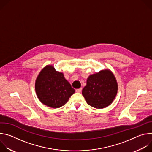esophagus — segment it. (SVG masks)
<instances>
[{
  "instance_id": "obj_1",
  "label": "esophagus",
  "mask_w": 152,
  "mask_h": 152,
  "mask_svg": "<svg viewBox=\"0 0 152 152\" xmlns=\"http://www.w3.org/2000/svg\"><path fill=\"white\" fill-rule=\"evenodd\" d=\"M82 88H79V89H77L76 90V91L77 92V93H81V91H82Z\"/></svg>"
}]
</instances>
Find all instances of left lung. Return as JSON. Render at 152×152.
Masks as SVG:
<instances>
[{
    "label": "left lung",
    "mask_w": 152,
    "mask_h": 152,
    "mask_svg": "<svg viewBox=\"0 0 152 152\" xmlns=\"http://www.w3.org/2000/svg\"><path fill=\"white\" fill-rule=\"evenodd\" d=\"M117 90L118 85L114 74L110 70H104L88 77L82 93L89 105L102 109L111 104Z\"/></svg>",
    "instance_id": "obj_1"
}]
</instances>
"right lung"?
<instances>
[{
	"label": "right lung",
	"instance_id": "1",
	"mask_svg": "<svg viewBox=\"0 0 152 152\" xmlns=\"http://www.w3.org/2000/svg\"><path fill=\"white\" fill-rule=\"evenodd\" d=\"M37 96L44 104L53 108L62 106L75 93V90L62 73L47 66L39 73L35 84Z\"/></svg>",
	"mask_w": 152,
	"mask_h": 152
}]
</instances>
